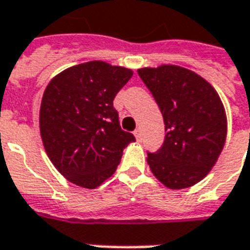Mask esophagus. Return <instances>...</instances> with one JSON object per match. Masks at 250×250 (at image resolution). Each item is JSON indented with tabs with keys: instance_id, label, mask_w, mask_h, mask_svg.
Instances as JSON below:
<instances>
[{
	"instance_id": "1",
	"label": "esophagus",
	"mask_w": 250,
	"mask_h": 250,
	"mask_svg": "<svg viewBox=\"0 0 250 250\" xmlns=\"http://www.w3.org/2000/svg\"><path fill=\"white\" fill-rule=\"evenodd\" d=\"M134 135H135L136 139H138V141H139V139H141V138H142V131L139 130V128H138V130L134 131Z\"/></svg>"
}]
</instances>
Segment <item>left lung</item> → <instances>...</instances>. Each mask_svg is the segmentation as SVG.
Instances as JSON below:
<instances>
[{
    "label": "left lung",
    "mask_w": 250,
    "mask_h": 250,
    "mask_svg": "<svg viewBox=\"0 0 250 250\" xmlns=\"http://www.w3.org/2000/svg\"><path fill=\"white\" fill-rule=\"evenodd\" d=\"M138 75L165 122L162 147L147 152L152 174L174 190L198 184L225 145L226 115L218 93L205 79L182 66L142 68Z\"/></svg>",
    "instance_id": "left-lung-1"
}]
</instances>
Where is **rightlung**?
<instances>
[{
    "label": "right lung",
    "instance_id": "add662e5",
    "mask_svg": "<svg viewBox=\"0 0 250 250\" xmlns=\"http://www.w3.org/2000/svg\"><path fill=\"white\" fill-rule=\"evenodd\" d=\"M132 71L104 62L71 66L51 80L42 95L40 132L48 157L69 182L95 188L109 178L123 150L135 141L122 130L116 93Z\"/></svg>",
    "mask_w": 250,
    "mask_h": 250
}]
</instances>
